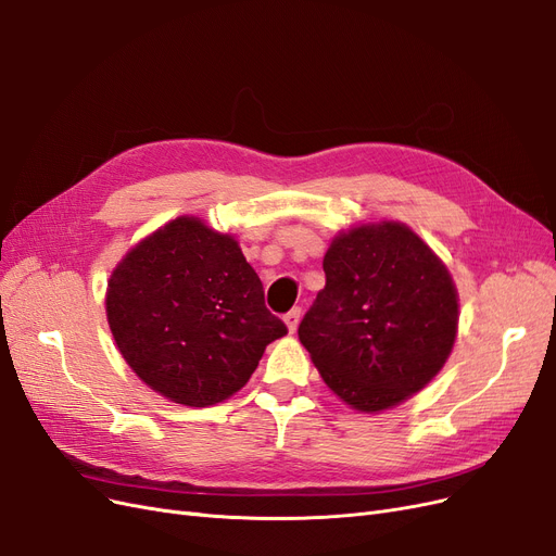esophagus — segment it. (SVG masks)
Wrapping results in <instances>:
<instances>
[{"label": "esophagus", "mask_w": 556, "mask_h": 556, "mask_svg": "<svg viewBox=\"0 0 556 556\" xmlns=\"http://www.w3.org/2000/svg\"><path fill=\"white\" fill-rule=\"evenodd\" d=\"M299 321H301V308H292L290 313L285 315V324H287V329H290V333H294V331H296Z\"/></svg>", "instance_id": "34e87169"}]
</instances>
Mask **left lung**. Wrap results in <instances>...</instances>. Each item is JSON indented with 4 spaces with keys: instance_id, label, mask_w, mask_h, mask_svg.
I'll use <instances>...</instances> for the list:
<instances>
[{
    "instance_id": "left-lung-1",
    "label": "left lung",
    "mask_w": 556,
    "mask_h": 556,
    "mask_svg": "<svg viewBox=\"0 0 556 556\" xmlns=\"http://www.w3.org/2000/svg\"><path fill=\"white\" fill-rule=\"evenodd\" d=\"M327 285L299 340L342 402L377 414L426 389L457 336L460 299L446 264L397 220L356 225L324 255Z\"/></svg>"
}]
</instances>
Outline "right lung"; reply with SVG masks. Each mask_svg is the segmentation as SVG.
<instances>
[{
    "label": "right lung",
    "instance_id": "1",
    "mask_svg": "<svg viewBox=\"0 0 556 556\" xmlns=\"http://www.w3.org/2000/svg\"><path fill=\"white\" fill-rule=\"evenodd\" d=\"M105 313L130 370L186 407L235 395L287 333L239 241L195 216L130 248L108 280Z\"/></svg>",
    "mask_w": 556,
    "mask_h": 556
}]
</instances>
